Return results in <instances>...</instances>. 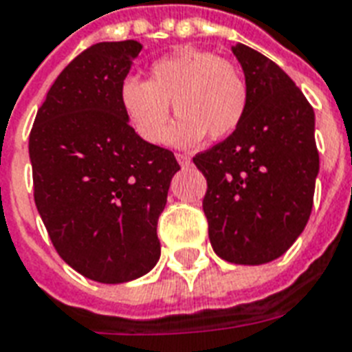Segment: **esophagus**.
Masks as SVG:
<instances>
[{
	"label": "esophagus",
	"mask_w": 352,
	"mask_h": 352,
	"mask_svg": "<svg viewBox=\"0 0 352 352\" xmlns=\"http://www.w3.org/2000/svg\"><path fill=\"white\" fill-rule=\"evenodd\" d=\"M176 160H178L182 167H189L190 165V156H187V154H176Z\"/></svg>",
	"instance_id": "obj_1"
}]
</instances>
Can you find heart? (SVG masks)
I'll list each match as a JSON object with an SVG mask.
<instances>
[{"mask_svg": "<svg viewBox=\"0 0 352 352\" xmlns=\"http://www.w3.org/2000/svg\"><path fill=\"white\" fill-rule=\"evenodd\" d=\"M119 102L135 132L152 145L167 139L173 102L179 117L168 141L192 146L206 135L214 141L230 138L246 117L250 94L231 62L211 51L179 47L151 65L148 80L124 78Z\"/></svg>", "mask_w": 352, "mask_h": 352, "instance_id": "b5f03b06", "label": "heart"}]
</instances>
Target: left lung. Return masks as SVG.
I'll list each match as a JSON object with an SVG mask.
<instances>
[{
	"mask_svg": "<svg viewBox=\"0 0 352 352\" xmlns=\"http://www.w3.org/2000/svg\"><path fill=\"white\" fill-rule=\"evenodd\" d=\"M231 51L246 77V117L192 162L207 179L204 213L214 253L255 266L280 257L303 233L320 154L314 110L292 78L244 43Z\"/></svg>",
	"mask_w": 352,
	"mask_h": 352,
	"instance_id": "obj_1",
	"label": "left lung"
}]
</instances>
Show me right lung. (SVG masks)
I'll list each match as a JSON object with an SVG mask.
<instances>
[{
	"mask_svg": "<svg viewBox=\"0 0 352 352\" xmlns=\"http://www.w3.org/2000/svg\"><path fill=\"white\" fill-rule=\"evenodd\" d=\"M143 45L100 42L65 65L31 135L34 201L58 255L78 274L117 285L148 274L157 219L179 165L135 133L119 88Z\"/></svg>",
	"mask_w": 352,
	"mask_h": 352,
	"instance_id": "add662e5",
	"label": "right lung"
}]
</instances>
